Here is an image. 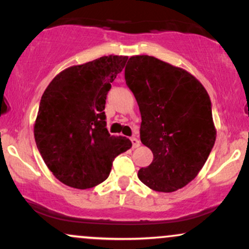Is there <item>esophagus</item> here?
Masks as SVG:
<instances>
[{
  "instance_id": "obj_1",
  "label": "esophagus",
  "mask_w": 249,
  "mask_h": 249,
  "mask_svg": "<svg viewBox=\"0 0 249 249\" xmlns=\"http://www.w3.org/2000/svg\"><path fill=\"white\" fill-rule=\"evenodd\" d=\"M131 142H132L133 148H137V147L141 146V142H139V139L136 138V137H132V138H131Z\"/></svg>"
}]
</instances>
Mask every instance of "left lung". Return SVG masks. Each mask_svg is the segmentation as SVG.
<instances>
[{
    "label": "left lung",
    "instance_id": "1",
    "mask_svg": "<svg viewBox=\"0 0 249 249\" xmlns=\"http://www.w3.org/2000/svg\"><path fill=\"white\" fill-rule=\"evenodd\" d=\"M125 81L141 111V141L153 153L139 180L157 192L186 186L216 138L206 89L188 71L147 55L130 57Z\"/></svg>",
    "mask_w": 249,
    "mask_h": 249
}]
</instances>
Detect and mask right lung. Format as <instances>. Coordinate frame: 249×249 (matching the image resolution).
I'll list each match as a JSON object with an SVG mask.
<instances>
[{
    "label": "right lung",
    "instance_id": "obj_1",
    "mask_svg": "<svg viewBox=\"0 0 249 249\" xmlns=\"http://www.w3.org/2000/svg\"><path fill=\"white\" fill-rule=\"evenodd\" d=\"M127 56H103L61 71L43 93L34 125L43 160L59 181L79 190L95 187L112 161L132 146L108 133L105 99Z\"/></svg>",
    "mask_w": 249,
    "mask_h": 249
}]
</instances>
